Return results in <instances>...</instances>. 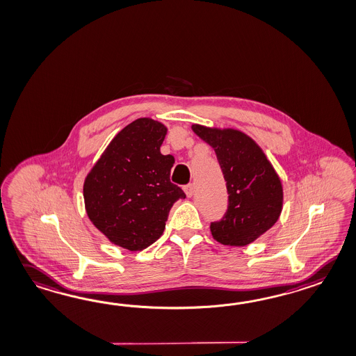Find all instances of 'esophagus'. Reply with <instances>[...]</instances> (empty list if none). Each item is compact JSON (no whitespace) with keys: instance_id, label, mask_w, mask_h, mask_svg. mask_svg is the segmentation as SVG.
Returning a JSON list of instances; mask_svg holds the SVG:
<instances>
[{"instance_id":"1","label":"esophagus","mask_w":356,"mask_h":356,"mask_svg":"<svg viewBox=\"0 0 356 356\" xmlns=\"http://www.w3.org/2000/svg\"><path fill=\"white\" fill-rule=\"evenodd\" d=\"M184 191L186 194V197H190L194 194V185L193 184H188L184 186Z\"/></svg>"}]
</instances>
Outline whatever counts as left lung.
<instances>
[{
  "mask_svg": "<svg viewBox=\"0 0 356 356\" xmlns=\"http://www.w3.org/2000/svg\"><path fill=\"white\" fill-rule=\"evenodd\" d=\"M209 144L226 181L229 204L221 220L211 222L212 236L223 245L253 243L276 223L282 211V184L259 145L234 129L193 125Z\"/></svg>",
  "mask_w": 356,
  "mask_h": 356,
  "instance_id": "8db88e82",
  "label": "left lung"
}]
</instances>
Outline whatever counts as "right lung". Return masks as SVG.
Here are the masks:
<instances>
[{"label": "right lung", "mask_w": 356, "mask_h": 356, "mask_svg": "<svg viewBox=\"0 0 356 356\" xmlns=\"http://www.w3.org/2000/svg\"><path fill=\"white\" fill-rule=\"evenodd\" d=\"M166 133L159 121L135 120L112 139L84 182L89 220L131 252L157 241L175 202L186 197L170 180L174 157L159 150Z\"/></svg>", "instance_id": "1"}]
</instances>
